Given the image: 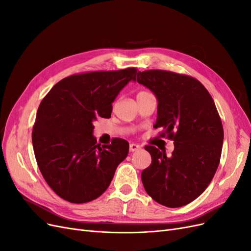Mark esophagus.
Segmentation results:
<instances>
[{
    "label": "esophagus",
    "instance_id": "1",
    "mask_svg": "<svg viewBox=\"0 0 251 251\" xmlns=\"http://www.w3.org/2000/svg\"><path fill=\"white\" fill-rule=\"evenodd\" d=\"M141 147L139 146V144H136V143H131L130 144V151H136L140 150Z\"/></svg>",
    "mask_w": 251,
    "mask_h": 251
}]
</instances>
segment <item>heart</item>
<instances>
[{
    "mask_svg": "<svg viewBox=\"0 0 251 251\" xmlns=\"http://www.w3.org/2000/svg\"><path fill=\"white\" fill-rule=\"evenodd\" d=\"M147 93H148V92H144V91H141V92H139V93H138V95H142V94H147ZM138 95H137V96H138Z\"/></svg>",
    "mask_w": 251,
    "mask_h": 251,
    "instance_id": "1",
    "label": "heart"
}]
</instances>
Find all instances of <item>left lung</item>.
<instances>
[{
    "label": "left lung",
    "instance_id": "8db88e82",
    "mask_svg": "<svg viewBox=\"0 0 251 251\" xmlns=\"http://www.w3.org/2000/svg\"><path fill=\"white\" fill-rule=\"evenodd\" d=\"M137 81L158 100L154 127L174 140V151L146 149L151 163L141 173L144 189L168 207L191 203L206 189L219 166L224 132L208 91L194 77L163 70L137 73Z\"/></svg>",
    "mask_w": 251,
    "mask_h": 251
}]
</instances>
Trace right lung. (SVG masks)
Segmentation results:
<instances>
[{
    "mask_svg": "<svg viewBox=\"0 0 251 251\" xmlns=\"http://www.w3.org/2000/svg\"><path fill=\"white\" fill-rule=\"evenodd\" d=\"M137 69L75 74L58 81L42 100L32 131L37 165L48 185L71 203L95 200L128 154V142L97 143L93 123L110 118L112 103Z\"/></svg>",
    "mask_w": 251,
    "mask_h": 251,
    "instance_id": "obj_1",
    "label": "right lung"
}]
</instances>
